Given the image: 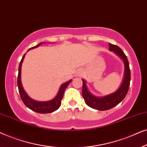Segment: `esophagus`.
Masks as SVG:
<instances>
[{
    "label": "esophagus",
    "mask_w": 147,
    "mask_h": 147,
    "mask_svg": "<svg viewBox=\"0 0 147 147\" xmlns=\"http://www.w3.org/2000/svg\"><path fill=\"white\" fill-rule=\"evenodd\" d=\"M83 71H82L81 70H78V71L77 72V73H76V76H79V77H80V76H82L83 75Z\"/></svg>",
    "instance_id": "esophagus-1"
}]
</instances>
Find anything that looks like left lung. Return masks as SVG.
I'll return each mask as SVG.
<instances>
[{
	"instance_id": "obj_1",
	"label": "left lung",
	"mask_w": 147,
	"mask_h": 147,
	"mask_svg": "<svg viewBox=\"0 0 147 147\" xmlns=\"http://www.w3.org/2000/svg\"><path fill=\"white\" fill-rule=\"evenodd\" d=\"M109 50L113 51L115 54L120 56L124 63V79H123L122 83L119 89L114 93L106 95L105 97H95L88 91L86 81L84 79H82V81H83L82 94H83V97L85 99L86 104L92 108L98 109L100 111L107 110V109L112 108V107L119 104L126 97L128 91L129 87H130V70L126 56L123 52L122 49L116 45H113L109 43Z\"/></svg>"
}]
</instances>
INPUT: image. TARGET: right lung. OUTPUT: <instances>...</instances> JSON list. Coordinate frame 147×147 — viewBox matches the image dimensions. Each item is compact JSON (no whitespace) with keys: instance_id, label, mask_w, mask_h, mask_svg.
Segmentation results:
<instances>
[{"instance_id":"add662e5","label":"right lung","mask_w":147,"mask_h":147,"mask_svg":"<svg viewBox=\"0 0 147 147\" xmlns=\"http://www.w3.org/2000/svg\"><path fill=\"white\" fill-rule=\"evenodd\" d=\"M43 42L40 43V44L37 45V46L32 47V48H29V50L31 49H34L36 48H38V46H40ZM45 43V42H44ZM25 56V54L23 55L22 59H21L20 63H19V73H18V77H17V86H18L19 92L20 94V97L21 99H22L23 102L24 103V104L26 106L29 108L31 110L36 111V112L40 113H52L53 111L57 110L59 108L60 105H61V100L63 97V95L65 91L66 88L68 87V85H69V83L72 81V79H70V81H68L66 83L62 84L60 86L59 91L57 95L54 97L52 100L48 101H35L34 99L30 98L26 92L25 91V90L23 89L22 84H21V66H22V63L24 59Z\"/></svg>"}]
</instances>
